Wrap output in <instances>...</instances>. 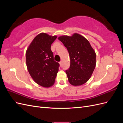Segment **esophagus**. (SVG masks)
<instances>
[{
  "mask_svg": "<svg viewBox=\"0 0 123 123\" xmlns=\"http://www.w3.org/2000/svg\"><path fill=\"white\" fill-rule=\"evenodd\" d=\"M59 64H60V66H62V61H61L60 62H59Z\"/></svg>",
  "mask_w": 123,
  "mask_h": 123,
  "instance_id": "34e87169",
  "label": "esophagus"
}]
</instances>
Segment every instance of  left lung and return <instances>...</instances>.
I'll list each match as a JSON object with an SVG mask.
<instances>
[{
    "mask_svg": "<svg viewBox=\"0 0 123 123\" xmlns=\"http://www.w3.org/2000/svg\"><path fill=\"white\" fill-rule=\"evenodd\" d=\"M67 48L70 58V66L66 70L69 83L73 86L86 83L91 77L96 66V54L89 41L77 33L72 36L59 37Z\"/></svg>",
    "mask_w": 123,
    "mask_h": 123,
    "instance_id": "obj_1",
    "label": "left lung"
}]
</instances>
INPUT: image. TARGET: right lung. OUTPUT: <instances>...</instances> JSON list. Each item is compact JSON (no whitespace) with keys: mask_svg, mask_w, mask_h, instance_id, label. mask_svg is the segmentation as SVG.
Returning a JSON list of instances; mask_svg holds the SVG:
<instances>
[{"mask_svg":"<svg viewBox=\"0 0 123 123\" xmlns=\"http://www.w3.org/2000/svg\"><path fill=\"white\" fill-rule=\"evenodd\" d=\"M44 33L37 35L26 51V64L28 71L35 82L43 87H50L55 80L59 67L54 61L51 46L56 39Z\"/></svg>","mask_w":123,"mask_h":123,"instance_id":"1","label":"right lung"}]
</instances>
